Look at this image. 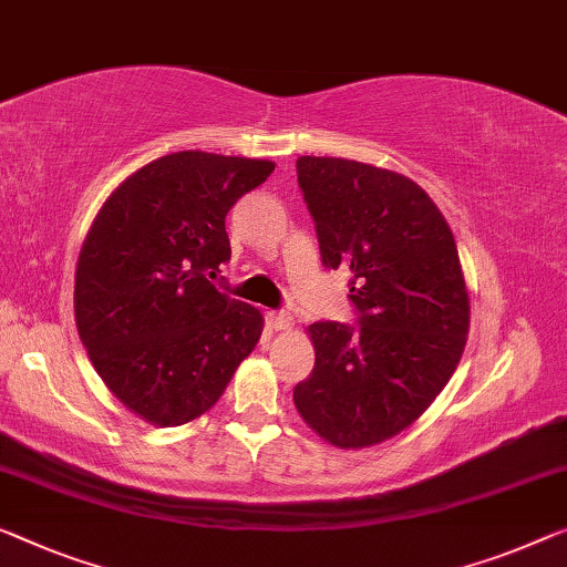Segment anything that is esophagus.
I'll use <instances>...</instances> for the list:
<instances>
[{
	"instance_id": "obj_1",
	"label": "esophagus",
	"mask_w": 567,
	"mask_h": 567,
	"mask_svg": "<svg viewBox=\"0 0 567 567\" xmlns=\"http://www.w3.org/2000/svg\"><path fill=\"white\" fill-rule=\"evenodd\" d=\"M267 318H269V326H272L275 331H290V328L295 326L290 312H282V310H272Z\"/></svg>"
}]
</instances>
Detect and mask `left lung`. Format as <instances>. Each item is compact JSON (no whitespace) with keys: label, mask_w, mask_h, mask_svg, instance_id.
<instances>
[{"label":"left lung","mask_w":567,"mask_h":567,"mask_svg":"<svg viewBox=\"0 0 567 567\" xmlns=\"http://www.w3.org/2000/svg\"><path fill=\"white\" fill-rule=\"evenodd\" d=\"M323 265L351 272L359 326L312 323L300 417L326 443L359 451L410 427L463 357L468 287L451 226L408 175L343 157H298Z\"/></svg>","instance_id":"1"}]
</instances>
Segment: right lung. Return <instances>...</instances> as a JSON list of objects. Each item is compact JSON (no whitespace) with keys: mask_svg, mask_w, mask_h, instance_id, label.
<instances>
[{"mask_svg":"<svg viewBox=\"0 0 567 567\" xmlns=\"http://www.w3.org/2000/svg\"><path fill=\"white\" fill-rule=\"evenodd\" d=\"M272 159L185 150L116 185L75 265L73 310L101 382L140 420L200 417L255 351L257 308L208 282L231 257L226 214Z\"/></svg>","mask_w":567,"mask_h":567,"instance_id":"1","label":"right lung"}]
</instances>
